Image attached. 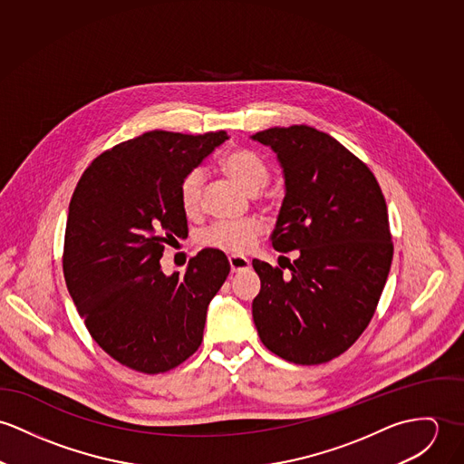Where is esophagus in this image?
<instances>
[{
    "label": "esophagus",
    "instance_id": "esophagus-1",
    "mask_svg": "<svg viewBox=\"0 0 464 464\" xmlns=\"http://www.w3.org/2000/svg\"><path fill=\"white\" fill-rule=\"evenodd\" d=\"M229 265L231 272H244L251 268V261L244 256H229Z\"/></svg>",
    "mask_w": 464,
    "mask_h": 464
}]
</instances>
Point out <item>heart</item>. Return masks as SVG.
Returning <instances> with one entry per match:
<instances>
[{"label":"heart","instance_id":"b5f03b06","mask_svg":"<svg viewBox=\"0 0 464 464\" xmlns=\"http://www.w3.org/2000/svg\"><path fill=\"white\" fill-rule=\"evenodd\" d=\"M222 170L238 183L244 190L255 194L268 181V165L261 156L249 150H231L220 158ZM205 188V172L201 169L188 170L178 187V198L181 209L192 217L199 211ZM263 231L259 218H242V220H218L213 222L201 235V244L218 249L224 253L242 255L247 253L257 237Z\"/></svg>","mask_w":464,"mask_h":464}]
</instances>
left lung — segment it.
Wrapping results in <instances>:
<instances>
[{"label":"left lung","instance_id":"1","mask_svg":"<svg viewBox=\"0 0 464 464\" xmlns=\"http://www.w3.org/2000/svg\"><path fill=\"white\" fill-rule=\"evenodd\" d=\"M253 140L277 155L285 176L272 247L299 251L290 275L253 259L257 334L283 360L327 362L360 338L386 285L393 244L384 196L358 156L311 126L270 128Z\"/></svg>","mask_w":464,"mask_h":464}]
</instances>
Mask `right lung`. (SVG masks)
Here are the masks:
<instances>
[{"label":"right lung","instance_id":"1","mask_svg":"<svg viewBox=\"0 0 464 464\" xmlns=\"http://www.w3.org/2000/svg\"><path fill=\"white\" fill-rule=\"evenodd\" d=\"M229 137L148 131L98 156L69 203L63 277L91 336L108 356L163 373L203 342L209 301L229 274L218 249H203L183 276L160 268L165 244L188 235L178 187Z\"/></svg>","mask_w":464,"mask_h":464}]
</instances>
